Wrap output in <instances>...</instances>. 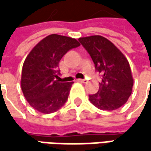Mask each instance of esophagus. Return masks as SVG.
Here are the masks:
<instances>
[{
	"label": "esophagus",
	"instance_id": "34e87169",
	"mask_svg": "<svg viewBox=\"0 0 151 151\" xmlns=\"http://www.w3.org/2000/svg\"><path fill=\"white\" fill-rule=\"evenodd\" d=\"M79 82H82V83H87L88 81L86 80V79H78Z\"/></svg>",
	"mask_w": 151,
	"mask_h": 151
}]
</instances>
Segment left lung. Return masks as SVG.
Wrapping results in <instances>:
<instances>
[{"label":"left lung","instance_id":"1","mask_svg":"<svg viewBox=\"0 0 151 151\" xmlns=\"http://www.w3.org/2000/svg\"><path fill=\"white\" fill-rule=\"evenodd\" d=\"M90 54L96 71L102 74L98 93L89 95L90 102L101 110L123 106L132 93L134 79L128 59L112 42L101 36L78 38Z\"/></svg>","mask_w":151,"mask_h":151}]
</instances>
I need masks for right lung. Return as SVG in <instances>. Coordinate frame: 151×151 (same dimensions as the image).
I'll return each mask as SVG.
<instances>
[{"instance_id": "1", "label": "right lung", "mask_w": 151, "mask_h": 151, "mask_svg": "<svg viewBox=\"0 0 151 151\" xmlns=\"http://www.w3.org/2000/svg\"><path fill=\"white\" fill-rule=\"evenodd\" d=\"M79 45L75 38L52 34L30 50L22 65L21 87L34 109L50 114L66 102L73 82H59L58 64L68 50Z\"/></svg>"}]
</instances>
